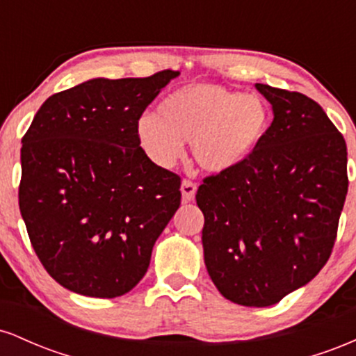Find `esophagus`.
<instances>
[{"mask_svg": "<svg viewBox=\"0 0 356 356\" xmlns=\"http://www.w3.org/2000/svg\"><path fill=\"white\" fill-rule=\"evenodd\" d=\"M195 191H197V184L191 181H182L181 192H182V202H191L194 199Z\"/></svg>", "mask_w": 356, "mask_h": 356, "instance_id": "1", "label": "esophagus"}]
</instances>
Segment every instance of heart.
Instances as JSON below:
<instances>
[{
  "label": "heart",
  "mask_w": 356,
  "mask_h": 356,
  "mask_svg": "<svg viewBox=\"0 0 356 356\" xmlns=\"http://www.w3.org/2000/svg\"><path fill=\"white\" fill-rule=\"evenodd\" d=\"M271 110L257 95H243L216 83H191L162 100L157 113L137 120V138L161 167L181 159L184 140L199 167L222 174L246 162L266 137Z\"/></svg>",
  "instance_id": "obj_1"
}]
</instances>
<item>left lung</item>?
Here are the masks:
<instances>
[{"label":"left lung","mask_w":356,"mask_h":356,"mask_svg":"<svg viewBox=\"0 0 356 356\" xmlns=\"http://www.w3.org/2000/svg\"><path fill=\"white\" fill-rule=\"evenodd\" d=\"M271 125L246 162L204 179V263L236 305H276L328 261L348 192L345 138L316 102L256 83Z\"/></svg>","instance_id":"left-lung-1"}]
</instances>
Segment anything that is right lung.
Returning a JSON list of instances; mask_svg holds the SVG:
<instances>
[{"label": "right lung", "mask_w": 356, "mask_h": 356, "mask_svg": "<svg viewBox=\"0 0 356 356\" xmlns=\"http://www.w3.org/2000/svg\"><path fill=\"white\" fill-rule=\"evenodd\" d=\"M177 75L83 81L47 99L24 134L19 211L63 288L117 298L147 273L181 206V177L147 157L137 120Z\"/></svg>", "instance_id": "1"}]
</instances>
